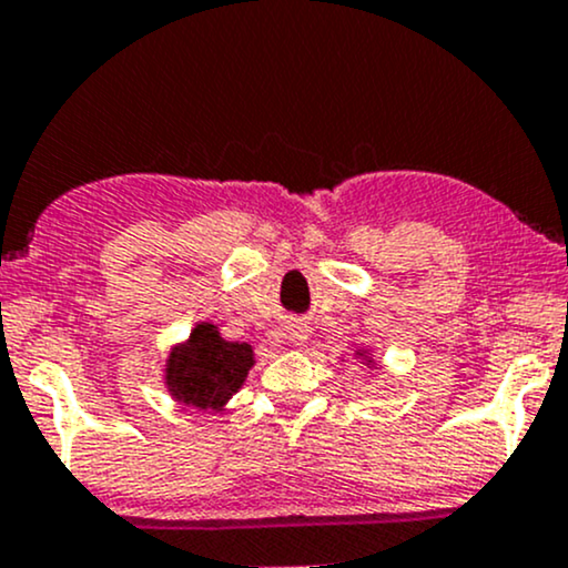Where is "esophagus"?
Returning a JSON list of instances; mask_svg holds the SVG:
<instances>
[{
  "label": "esophagus",
  "mask_w": 568,
  "mask_h": 568,
  "mask_svg": "<svg viewBox=\"0 0 568 568\" xmlns=\"http://www.w3.org/2000/svg\"><path fill=\"white\" fill-rule=\"evenodd\" d=\"M285 331H288L291 344H296V347H302L306 338H310V325L302 323V321H288Z\"/></svg>",
  "instance_id": "1"
}]
</instances>
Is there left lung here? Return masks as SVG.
<instances>
[{
    "label": "left lung",
    "mask_w": 568,
    "mask_h": 568,
    "mask_svg": "<svg viewBox=\"0 0 568 568\" xmlns=\"http://www.w3.org/2000/svg\"><path fill=\"white\" fill-rule=\"evenodd\" d=\"M355 355H357V357H363V363H366L368 368L374 366V361H371V357H368V352H363V349H361V352H355Z\"/></svg>",
    "instance_id": "left-lung-1"
}]
</instances>
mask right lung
<instances>
[{
  "mask_svg": "<svg viewBox=\"0 0 568 568\" xmlns=\"http://www.w3.org/2000/svg\"><path fill=\"white\" fill-rule=\"evenodd\" d=\"M253 363L251 344L226 342L213 323H197L186 342L168 355V393L184 406L221 410L243 387Z\"/></svg>",
  "mask_w": 568,
  "mask_h": 568,
  "instance_id": "add662e5",
  "label": "right lung"
}]
</instances>
